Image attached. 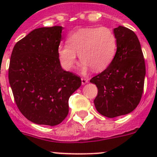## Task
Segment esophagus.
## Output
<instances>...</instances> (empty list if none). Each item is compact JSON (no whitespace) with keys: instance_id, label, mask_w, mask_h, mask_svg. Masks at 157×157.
Wrapping results in <instances>:
<instances>
[{"instance_id":"obj_1","label":"esophagus","mask_w":157,"mask_h":157,"mask_svg":"<svg viewBox=\"0 0 157 157\" xmlns=\"http://www.w3.org/2000/svg\"><path fill=\"white\" fill-rule=\"evenodd\" d=\"M81 80H82V85H85V84H86V83L88 82V79H87V78H82Z\"/></svg>"}]
</instances>
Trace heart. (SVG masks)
Listing matches in <instances>:
<instances>
[{
	"label": "heart",
	"instance_id": "1",
	"mask_svg": "<svg viewBox=\"0 0 157 157\" xmlns=\"http://www.w3.org/2000/svg\"><path fill=\"white\" fill-rule=\"evenodd\" d=\"M117 48L115 34L108 27H86L70 34L67 45H60L58 56L65 70H71L78 54L84 71L91 68L101 71L107 68L114 58Z\"/></svg>",
	"mask_w": 157,
	"mask_h": 157
}]
</instances>
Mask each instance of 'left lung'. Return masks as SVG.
Returning a JSON list of instances; mask_svg holds the SVG:
<instances>
[{
  "mask_svg": "<svg viewBox=\"0 0 157 157\" xmlns=\"http://www.w3.org/2000/svg\"><path fill=\"white\" fill-rule=\"evenodd\" d=\"M117 50L109 67L93 77L98 87L94 105L108 118L127 115L136 109L144 90L145 63L139 40L134 31L123 26L114 29Z\"/></svg>",
  "mask_w": 157,
  "mask_h": 157,
  "instance_id": "1",
  "label": "left lung"
}]
</instances>
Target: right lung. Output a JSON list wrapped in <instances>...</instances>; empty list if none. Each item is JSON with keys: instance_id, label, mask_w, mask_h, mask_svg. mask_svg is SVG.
<instances>
[{"instance_id": "obj_1", "label": "right lung", "mask_w": 157, "mask_h": 157, "mask_svg": "<svg viewBox=\"0 0 157 157\" xmlns=\"http://www.w3.org/2000/svg\"><path fill=\"white\" fill-rule=\"evenodd\" d=\"M63 27H41L16 43L8 79L18 109L39 125L56 126L67 117L68 100L82 84L79 76L63 70L58 49Z\"/></svg>"}]
</instances>
